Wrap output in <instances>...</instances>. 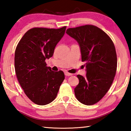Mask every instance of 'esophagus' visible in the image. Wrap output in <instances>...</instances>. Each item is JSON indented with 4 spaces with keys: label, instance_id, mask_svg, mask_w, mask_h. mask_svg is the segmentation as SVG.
<instances>
[{
    "label": "esophagus",
    "instance_id": "obj_1",
    "mask_svg": "<svg viewBox=\"0 0 131 131\" xmlns=\"http://www.w3.org/2000/svg\"><path fill=\"white\" fill-rule=\"evenodd\" d=\"M65 74L66 76H72L73 74L72 73H69L68 72H65Z\"/></svg>",
    "mask_w": 131,
    "mask_h": 131
}]
</instances>
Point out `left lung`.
Returning <instances> with one entry per match:
<instances>
[{
  "mask_svg": "<svg viewBox=\"0 0 131 131\" xmlns=\"http://www.w3.org/2000/svg\"><path fill=\"white\" fill-rule=\"evenodd\" d=\"M66 34L79 44L81 61L85 62L87 74L77 75L79 83L74 88L77 100L92 105L102 99L116 76L117 58L113 42L101 29L92 25L68 28Z\"/></svg>",
  "mask_w": 131,
  "mask_h": 131,
  "instance_id": "1",
  "label": "left lung"
}]
</instances>
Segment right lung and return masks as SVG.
I'll use <instances>...</instances> for the list:
<instances>
[{
	"mask_svg": "<svg viewBox=\"0 0 131 131\" xmlns=\"http://www.w3.org/2000/svg\"><path fill=\"white\" fill-rule=\"evenodd\" d=\"M66 28H32L17 46L14 66L18 81L28 98L38 105L54 101L65 79L62 71L51 70L45 61L54 54Z\"/></svg>",
	"mask_w": 131,
	"mask_h": 131,
	"instance_id": "right-lung-1",
	"label": "right lung"
}]
</instances>
